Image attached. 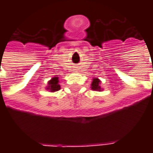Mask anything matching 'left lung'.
<instances>
[{
  "mask_svg": "<svg viewBox=\"0 0 153 153\" xmlns=\"http://www.w3.org/2000/svg\"><path fill=\"white\" fill-rule=\"evenodd\" d=\"M100 80L97 79H93V83H92V89L96 90V91H100L101 88H100Z\"/></svg>",
  "mask_w": 153,
  "mask_h": 153,
  "instance_id": "left-lung-1",
  "label": "left lung"
}]
</instances>
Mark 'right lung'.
Segmentation results:
<instances>
[{
	"instance_id": "obj_1",
	"label": "right lung",
	"mask_w": 153,
	"mask_h": 153,
	"mask_svg": "<svg viewBox=\"0 0 153 153\" xmlns=\"http://www.w3.org/2000/svg\"><path fill=\"white\" fill-rule=\"evenodd\" d=\"M58 77H54L51 79L50 82L48 83L49 84V86L47 87V89H49L51 92H56V91H58V90H60V84H59V80H58Z\"/></svg>"
}]
</instances>
